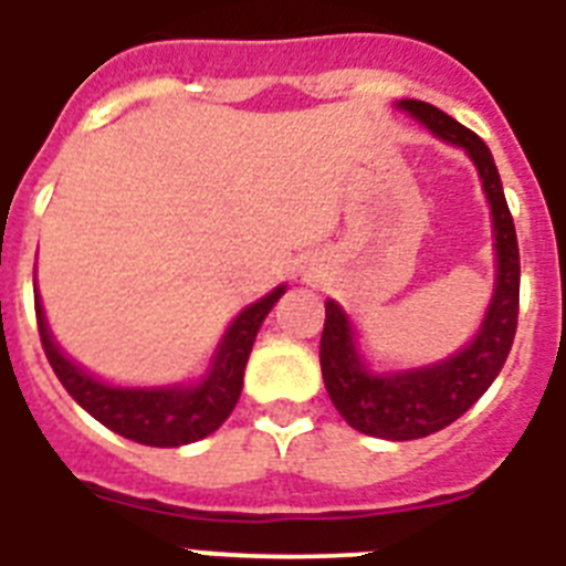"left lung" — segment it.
<instances>
[{
	"label": "left lung",
	"mask_w": 566,
	"mask_h": 566,
	"mask_svg": "<svg viewBox=\"0 0 566 566\" xmlns=\"http://www.w3.org/2000/svg\"><path fill=\"white\" fill-rule=\"evenodd\" d=\"M412 118L424 124L439 139L465 148L480 171L482 188L491 203L494 220V250H497V282L494 296L485 311L476 337L462 352L433 366L410 371H375L357 355L355 331L346 311L328 298L325 302V328L319 339V366L331 401L348 424L366 436L407 442L439 433L453 424L482 398L494 384L512 352L514 331H517V305H521V252L514 220L509 211L503 182L489 145L468 130L457 118H450L433 104L403 98L398 104Z\"/></svg>",
	"instance_id": "obj_1"
}]
</instances>
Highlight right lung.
<instances>
[{
    "label": "right lung",
    "instance_id": "1",
    "mask_svg": "<svg viewBox=\"0 0 566 566\" xmlns=\"http://www.w3.org/2000/svg\"><path fill=\"white\" fill-rule=\"evenodd\" d=\"M284 291L287 287L279 284L273 293L252 302L250 307H243L235 316V323L229 325V331L220 339L218 355L211 360L206 378L200 384H191V387H109L104 380L92 378L90 371H84L60 352L52 331H49V323H45L36 291L34 311L43 352L52 363L54 375L92 418H98L101 424L124 436V439H130V442L150 444V448H179V444L197 442V439L214 433L227 421L229 412L235 410L243 387V369L250 360L255 334Z\"/></svg>",
    "mask_w": 566,
    "mask_h": 566
}]
</instances>
